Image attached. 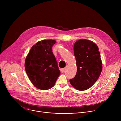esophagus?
<instances>
[{"instance_id": "34e87169", "label": "esophagus", "mask_w": 121, "mask_h": 121, "mask_svg": "<svg viewBox=\"0 0 121 121\" xmlns=\"http://www.w3.org/2000/svg\"><path fill=\"white\" fill-rule=\"evenodd\" d=\"M64 70H65V68H62L61 69V72H63L64 71Z\"/></svg>"}]
</instances>
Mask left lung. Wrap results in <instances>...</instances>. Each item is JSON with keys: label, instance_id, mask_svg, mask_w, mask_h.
Wrapping results in <instances>:
<instances>
[{"label": "left lung", "instance_id": "left-lung-1", "mask_svg": "<svg viewBox=\"0 0 121 121\" xmlns=\"http://www.w3.org/2000/svg\"><path fill=\"white\" fill-rule=\"evenodd\" d=\"M74 53L77 71L75 77L69 80L70 83L78 90H87L96 82L102 71L98 47L90 40H79L75 43Z\"/></svg>", "mask_w": 121, "mask_h": 121}]
</instances>
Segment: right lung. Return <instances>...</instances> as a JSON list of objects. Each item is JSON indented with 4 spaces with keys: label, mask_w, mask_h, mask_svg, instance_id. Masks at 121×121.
Segmentation results:
<instances>
[{
    "label": "right lung",
    "mask_w": 121,
    "mask_h": 121,
    "mask_svg": "<svg viewBox=\"0 0 121 121\" xmlns=\"http://www.w3.org/2000/svg\"><path fill=\"white\" fill-rule=\"evenodd\" d=\"M54 40H42L34 45L25 62L26 72L36 88L47 90L52 88L60 74L52 47Z\"/></svg>",
    "instance_id": "add662e5"
}]
</instances>
